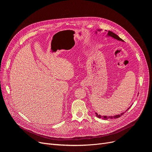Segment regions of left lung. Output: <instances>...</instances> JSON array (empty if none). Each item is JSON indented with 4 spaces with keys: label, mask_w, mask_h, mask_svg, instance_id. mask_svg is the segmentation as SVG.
<instances>
[{
    "label": "left lung",
    "mask_w": 152,
    "mask_h": 152,
    "mask_svg": "<svg viewBox=\"0 0 152 152\" xmlns=\"http://www.w3.org/2000/svg\"><path fill=\"white\" fill-rule=\"evenodd\" d=\"M98 30V31H101V30ZM96 33H97V32H96ZM107 36H110V37H113V38H114V39H117V40H118L122 41V42H124V40H123L122 39H121L117 35H116L115 34H114L113 32H112V31H108L107 32ZM128 109H129V108ZM128 109H127V110H128ZM124 113L123 112V113H121V114H119V115H115V116H108H108H102V115H98L97 113H95L96 117L99 118H103V119H104V120H107L108 118H112V119H113V118H117L120 117L121 115H123Z\"/></svg>",
    "instance_id": "left-lung-1"
}]
</instances>
